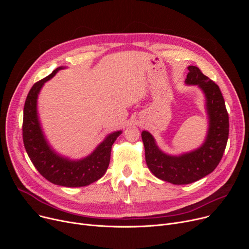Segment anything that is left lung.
Segmentation results:
<instances>
[{
  "instance_id": "obj_1",
  "label": "left lung",
  "mask_w": 249,
  "mask_h": 249,
  "mask_svg": "<svg viewBox=\"0 0 249 249\" xmlns=\"http://www.w3.org/2000/svg\"><path fill=\"white\" fill-rule=\"evenodd\" d=\"M185 83L198 86L206 98L209 128L203 144L180 155H169L160 149L154 137L142 131L145 160L149 171L162 180L174 185H188L211 174L219 164L229 135V117L221 90L199 68L190 65Z\"/></svg>"
}]
</instances>
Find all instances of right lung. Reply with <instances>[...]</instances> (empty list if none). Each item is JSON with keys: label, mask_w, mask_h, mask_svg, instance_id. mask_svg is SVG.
Wrapping results in <instances>:
<instances>
[{"label": "right lung", "mask_w": 249, "mask_h": 249, "mask_svg": "<svg viewBox=\"0 0 249 249\" xmlns=\"http://www.w3.org/2000/svg\"><path fill=\"white\" fill-rule=\"evenodd\" d=\"M64 69L59 67L48 76L33 85L25 101L23 142L30 160L43 178L62 187H85L101 178L110 163L113 143L122 131L109 134L87 158L72 160L56 153L43 134L37 114V98L44 83Z\"/></svg>", "instance_id": "obj_1"}]
</instances>
